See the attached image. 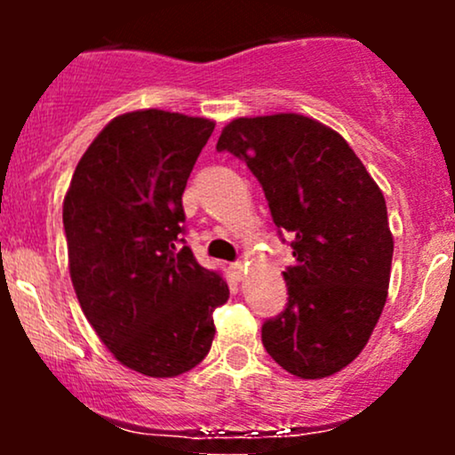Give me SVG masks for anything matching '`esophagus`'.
I'll use <instances>...</instances> for the list:
<instances>
[{
  "label": "esophagus",
  "mask_w": 455,
  "mask_h": 455,
  "mask_svg": "<svg viewBox=\"0 0 455 455\" xmlns=\"http://www.w3.org/2000/svg\"><path fill=\"white\" fill-rule=\"evenodd\" d=\"M228 269H231L233 278L239 282V280H242V278H243V274H245V263H242V260H237V263H233V265H231V267H228Z\"/></svg>",
  "instance_id": "34e87169"
}]
</instances>
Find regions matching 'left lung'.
I'll list each match as a JSON object with an SVG mask.
<instances>
[{
    "mask_svg": "<svg viewBox=\"0 0 455 455\" xmlns=\"http://www.w3.org/2000/svg\"><path fill=\"white\" fill-rule=\"evenodd\" d=\"M218 151L248 164L278 227L293 237L289 304L263 323L286 372L323 379L363 351L387 301L394 237L385 196L336 130L297 113L233 119Z\"/></svg>",
    "mask_w": 455,
    "mask_h": 455,
    "instance_id": "1",
    "label": "left lung"
}]
</instances>
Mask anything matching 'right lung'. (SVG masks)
Masks as SVG:
<instances>
[{
	"instance_id": "1",
	"label": "right lung",
	"mask_w": 455,
	"mask_h": 455,
	"mask_svg": "<svg viewBox=\"0 0 455 455\" xmlns=\"http://www.w3.org/2000/svg\"><path fill=\"white\" fill-rule=\"evenodd\" d=\"M212 119L124 113L78 160L64 198L68 263L83 315L119 363L154 379L180 377L210 353L220 274L181 239V205Z\"/></svg>"
}]
</instances>
